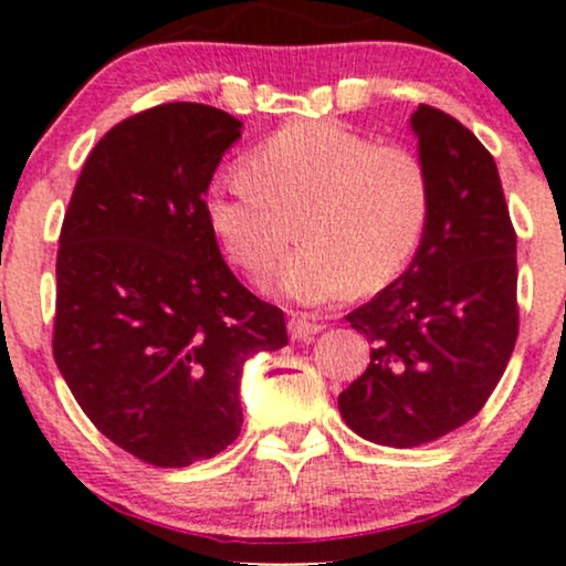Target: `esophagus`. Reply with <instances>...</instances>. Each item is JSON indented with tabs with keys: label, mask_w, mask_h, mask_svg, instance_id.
Returning a JSON list of instances; mask_svg holds the SVG:
<instances>
[{
	"label": "esophagus",
	"mask_w": 566,
	"mask_h": 566,
	"mask_svg": "<svg viewBox=\"0 0 566 566\" xmlns=\"http://www.w3.org/2000/svg\"><path fill=\"white\" fill-rule=\"evenodd\" d=\"M290 337L292 340H314L316 335L322 333V324H316V322H311L308 316H292L290 319Z\"/></svg>",
	"instance_id": "34e87169"
}]
</instances>
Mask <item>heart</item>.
I'll list each match as a JSON object with an SVG mask.
<instances>
[{
  "label": "heart",
  "mask_w": 566,
  "mask_h": 566,
  "mask_svg": "<svg viewBox=\"0 0 566 566\" xmlns=\"http://www.w3.org/2000/svg\"><path fill=\"white\" fill-rule=\"evenodd\" d=\"M205 216L226 258L255 282L274 274L297 223L303 250L276 287L316 305L350 287L378 292L407 269L431 218V175L399 143L297 122L247 157L242 180L207 193Z\"/></svg>",
  "instance_id": "obj_1"
}]
</instances>
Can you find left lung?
Wrapping results in <instances>:
<instances>
[{
	"mask_svg": "<svg viewBox=\"0 0 566 566\" xmlns=\"http://www.w3.org/2000/svg\"><path fill=\"white\" fill-rule=\"evenodd\" d=\"M409 125L431 175V218L405 274L346 316L373 350L337 396L350 431L399 450L479 415L518 335L516 231L495 159L426 103Z\"/></svg>",
	"mask_w": 566,
	"mask_h": 566,
	"instance_id": "left-lung-1",
	"label": "left lung"
}]
</instances>
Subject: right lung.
<instances>
[{
	"instance_id": "obj_1",
	"label": "right lung",
	"mask_w": 566,
	"mask_h": 566,
	"mask_svg": "<svg viewBox=\"0 0 566 566\" xmlns=\"http://www.w3.org/2000/svg\"><path fill=\"white\" fill-rule=\"evenodd\" d=\"M239 138L205 103L129 116L90 151L63 218L55 365L97 431L159 469L223 452L244 361L287 346L282 308L231 274L205 216Z\"/></svg>"
}]
</instances>
